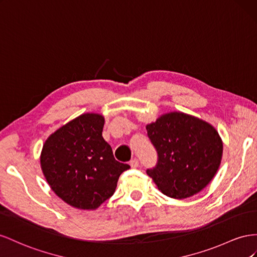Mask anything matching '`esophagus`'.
<instances>
[{"label": "esophagus", "instance_id": "34e87169", "mask_svg": "<svg viewBox=\"0 0 257 257\" xmlns=\"http://www.w3.org/2000/svg\"><path fill=\"white\" fill-rule=\"evenodd\" d=\"M130 166H131V168H134V169H136V168H138L139 167V161H138V159H133L130 161Z\"/></svg>", "mask_w": 257, "mask_h": 257}]
</instances>
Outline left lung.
I'll return each instance as SVG.
<instances>
[{
	"instance_id": "left-lung-1",
	"label": "left lung",
	"mask_w": 257,
	"mask_h": 257,
	"mask_svg": "<svg viewBox=\"0 0 257 257\" xmlns=\"http://www.w3.org/2000/svg\"><path fill=\"white\" fill-rule=\"evenodd\" d=\"M146 130L158 154L155 168L146 171L164 195L185 199L206 187L216 174L223 141L206 120L183 112L160 115Z\"/></svg>"
}]
</instances>
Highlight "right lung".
<instances>
[{
    "mask_svg": "<svg viewBox=\"0 0 257 257\" xmlns=\"http://www.w3.org/2000/svg\"><path fill=\"white\" fill-rule=\"evenodd\" d=\"M104 116L85 113L51 134L41 152V169L53 192L71 207L96 210L115 193L130 166L114 158L102 137Z\"/></svg>",
    "mask_w": 257,
    "mask_h": 257,
    "instance_id": "add662e5",
    "label": "right lung"
}]
</instances>
